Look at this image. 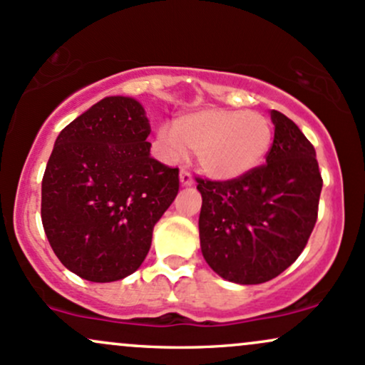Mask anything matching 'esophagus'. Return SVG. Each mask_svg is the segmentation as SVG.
<instances>
[{"label": "esophagus", "instance_id": "obj_1", "mask_svg": "<svg viewBox=\"0 0 365 365\" xmlns=\"http://www.w3.org/2000/svg\"><path fill=\"white\" fill-rule=\"evenodd\" d=\"M180 183H182L183 187H190L192 183H194V178H192L190 171H187V170L180 171Z\"/></svg>", "mask_w": 365, "mask_h": 365}]
</instances>
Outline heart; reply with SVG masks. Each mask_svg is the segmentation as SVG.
<instances>
[{
    "mask_svg": "<svg viewBox=\"0 0 365 365\" xmlns=\"http://www.w3.org/2000/svg\"><path fill=\"white\" fill-rule=\"evenodd\" d=\"M159 142L168 161L185 156L188 148L207 177L235 180L257 168L267 156L273 125L261 113L207 108L182 115L175 127L159 128Z\"/></svg>",
    "mask_w": 365,
    "mask_h": 365,
    "instance_id": "heart-1",
    "label": "heart"
}]
</instances>
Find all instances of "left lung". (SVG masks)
<instances>
[{"label": "left lung", "mask_w": 365, "mask_h": 365, "mask_svg": "<svg viewBox=\"0 0 365 365\" xmlns=\"http://www.w3.org/2000/svg\"><path fill=\"white\" fill-rule=\"evenodd\" d=\"M274 140L266 165L235 180L197 178L202 195L200 249L211 269L240 284L282 274L307 245L322 188L314 145L273 110Z\"/></svg>", "instance_id": "obj_1"}]
</instances>
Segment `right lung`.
Returning <instances> with one entry per match:
<instances>
[{"label":"right lung","instance_id":"1","mask_svg":"<svg viewBox=\"0 0 365 365\" xmlns=\"http://www.w3.org/2000/svg\"><path fill=\"white\" fill-rule=\"evenodd\" d=\"M139 101L104 98L58 135L43 177L41 217L63 266L94 283L144 262L159 217L178 194V168L150 158Z\"/></svg>","mask_w":365,"mask_h":365}]
</instances>
